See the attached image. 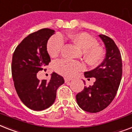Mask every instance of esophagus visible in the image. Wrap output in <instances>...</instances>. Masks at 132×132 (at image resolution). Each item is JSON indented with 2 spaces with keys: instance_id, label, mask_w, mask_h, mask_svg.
Returning a JSON list of instances; mask_svg holds the SVG:
<instances>
[{
  "instance_id": "1",
  "label": "esophagus",
  "mask_w": 132,
  "mask_h": 132,
  "mask_svg": "<svg viewBox=\"0 0 132 132\" xmlns=\"http://www.w3.org/2000/svg\"><path fill=\"white\" fill-rule=\"evenodd\" d=\"M72 80V78H69V77H64V81L65 82H68Z\"/></svg>"
}]
</instances>
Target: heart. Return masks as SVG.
Returning a JSON list of instances; mask_svg holds the SVG:
<instances>
[{"instance_id": "b5f03b06", "label": "heart", "mask_w": 132, "mask_h": 132, "mask_svg": "<svg viewBox=\"0 0 132 132\" xmlns=\"http://www.w3.org/2000/svg\"><path fill=\"white\" fill-rule=\"evenodd\" d=\"M68 39L83 50L86 62L92 66H98L104 57V51L97 46L96 39L86 32L70 33L67 35H57L48 40L47 50L51 57L59 55L64 45V40ZM53 68L57 73L66 77H72L83 69L80 63L61 59L55 61Z\"/></svg>"}]
</instances>
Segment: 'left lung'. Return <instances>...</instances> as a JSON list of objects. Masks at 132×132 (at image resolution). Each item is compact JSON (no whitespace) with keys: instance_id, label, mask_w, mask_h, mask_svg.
Segmentation results:
<instances>
[{"instance_id":"obj_1","label":"left lung","mask_w":132,"mask_h":132,"mask_svg":"<svg viewBox=\"0 0 132 132\" xmlns=\"http://www.w3.org/2000/svg\"><path fill=\"white\" fill-rule=\"evenodd\" d=\"M98 36L104 44L105 58L96 68L85 72V78L94 77L96 81L92 86H85L84 89L76 96L79 107L89 112H100L112 102L122 77L121 55L117 46L109 36ZM83 82L85 83V81Z\"/></svg>"}]
</instances>
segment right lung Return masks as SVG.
Instances as JSON below:
<instances>
[{
  "label": "right lung",
  "instance_id": "right-lung-1",
  "mask_svg": "<svg viewBox=\"0 0 132 132\" xmlns=\"http://www.w3.org/2000/svg\"><path fill=\"white\" fill-rule=\"evenodd\" d=\"M55 30L43 28L26 36L14 51L11 72L14 86L24 104L33 111H43L54 103L57 89L64 83L55 72L49 81H40L36 75L51 61L47 50V41Z\"/></svg>",
  "mask_w": 132,
  "mask_h": 132
}]
</instances>
